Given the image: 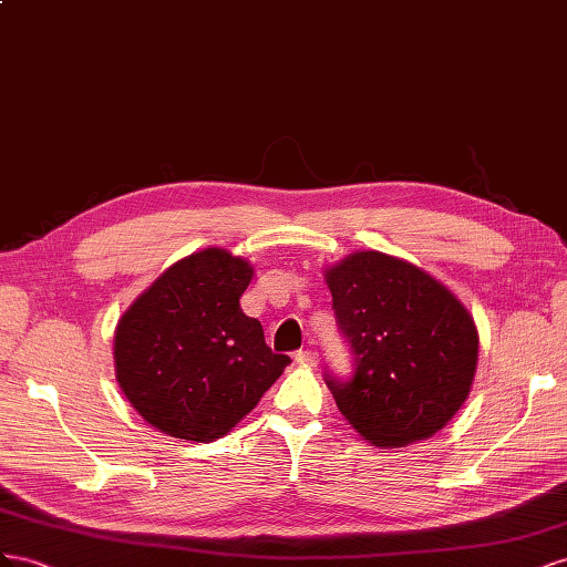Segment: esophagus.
Here are the masks:
<instances>
[{
  "instance_id": "obj_1",
  "label": "esophagus",
  "mask_w": 567,
  "mask_h": 567,
  "mask_svg": "<svg viewBox=\"0 0 567 567\" xmlns=\"http://www.w3.org/2000/svg\"><path fill=\"white\" fill-rule=\"evenodd\" d=\"M295 361L301 363V365L316 368V365H318V351H313V349H301V351L295 353Z\"/></svg>"
}]
</instances>
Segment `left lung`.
<instances>
[{
  "label": "left lung",
  "mask_w": 567,
  "mask_h": 567,
  "mask_svg": "<svg viewBox=\"0 0 567 567\" xmlns=\"http://www.w3.org/2000/svg\"><path fill=\"white\" fill-rule=\"evenodd\" d=\"M326 282L355 365L349 382L326 375L339 413L378 449L430 440L471 394V311L430 272L382 251L349 254Z\"/></svg>",
  "instance_id": "1"
}]
</instances>
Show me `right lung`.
I'll use <instances>...</instances> for the list:
<instances>
[{"label":"right lung","mask_w":567,"mask_h":567,"mask_svg":"<svg viewBox=\"0 0 567 567\" xmlns=\"http://www.w3.org/2000/svg\"><path fill=\"white\" fill-rule=\"evenodd\" d=\"M254 278L241 256L194 251L144 289L113 334L116 380L131 406L175 440L216 442L292 363L239 309Z\"/></svg>","instance_id":"obj_1"}]
</instances>
